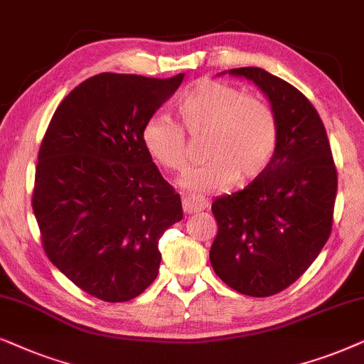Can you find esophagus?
<instances>
[{
  "label": "esophagus",
  "instance_id": "1",
  "mask_svg": "<svg viewBox=\"0 0 364 364\" xmlns=\"http://www.w3.org/2000/svg\"><path fill=\"white\" fill-rule=\"evenodd\" d=\"M208 205H210V203H208V200H205V198H200V196L183 198V210H185V213H188V215L206 210Z\"/></svg>",
  "mask_w": 364,
  "mask_h": 364
}]
</instances>
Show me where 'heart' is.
<instances>
[{
    "label": "heart",
    "mask_w": 364,
    "mask_h": 364,
    "mask_svg": "<svg viewBox=\"0 0 364 364\" xmlns=\"http://www.w3.org/2000/svg\"><path fill=\"white\" fill-rule=\"evenodd\" d=\"M178 113L191 138L206 136V161L178 179V185L188 191L203 195L223 190L235 179L250 181L273 158L278 124L273 109L259 96L243 95L221 81L201 80L179 100ZM183 128L164 114H154L143 124L144 149L168 171H181L186 164Z\"/></svg>",
    "instance_id": "obj_1"
}]
</instances>
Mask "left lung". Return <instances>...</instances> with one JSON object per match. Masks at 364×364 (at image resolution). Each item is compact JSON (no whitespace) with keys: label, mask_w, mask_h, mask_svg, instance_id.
<instances>
[{"label":"left lung","mask_w":364,"mask_h":364,"mask_svg":"<svg viewBox=\"0 0 364 364\" xmlns=\"http://www.w3.org/2000/svg\"><path fill=\"white\" fill-rule=\"evenodd\" d=\"M228 73L253 81L269 100L278 141L251 185L213 201L218 235L210 259L228 287L264 298L293 284L323 250L338 174L323 121L301 91L261 68Z\"/></svg>","instance_id":"left-lung-1"}]
</instances>
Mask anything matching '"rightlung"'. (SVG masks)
<instances>
[{
	"mask_svg": "<svg viewBox=\"0 0 364 364\" xmlns=\"http://www.w3.org/2000/svg\"><path fill=\"white\" fill-rule=\"evenodd\" d=\"M183 77L91 76L61 101L43 138L33 191L43 250L103 301H128L156 279L158 241L183 218L181 198L141 141Z\"/></svg>",
	"mask_w": 364,
	"mask_h": 364,
	"instance_id": "add662e5",
	"label": "right lung"
}]
</instances>
